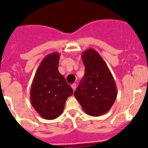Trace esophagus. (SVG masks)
<instances>
[{
	"label": "esophagus",
	"mask_w": 148,
	"mask_h": 148,
	"mask_svg": "<svg viewBox=\"0 0 148 148\" xmlns=\"http://www.w3.org/2000/svg\"><path fill=\"white\" fill-rule=\"evenodd\" d=\"M71 88H72L73 90L74 91V90H76V88H77V84H76V83L72 84V85H71Z\"/></svg>",
	"instance_id": "34e87169"
}]
</instances>
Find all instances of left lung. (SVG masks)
I'll return each instance as SVG.
<instances>
[{
	"label": "left lung",
	"mask_w": 148,
	"mask_h": 148,
	"mask_svg": "<svg viewBox=\"0 0 148 148\" xmlns=\"http://www.w3.org/2000/svg\"><path fill=\"white\" fill-rule=\"evenodd\" d=\"M82 60L86 72L74 91V97L86 114L99 116L114 105L116 86L106 62L96 50H86L82 54Z\"/></svg>",
	"instance_id": "left-lung-1"
}]
</instances>
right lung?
<instances>
[{
  "mask_svg": "<svg viewBox=\"0 0 148 148\" xmlns=\"http://www.w3.org/2000/svg\"><path fill=\"white\" fill-rule=\"evenodd\" d=\"M60 54L53 52L41 61L30 90L33 108L42 118L54 119L61 115L73 89L58 71Z\"/></svg>",
  "mask_w": 148,
  "mask_h": 148,
  "instance_id": "obj_1",
  "label": "right lung"
}]
</instances>
